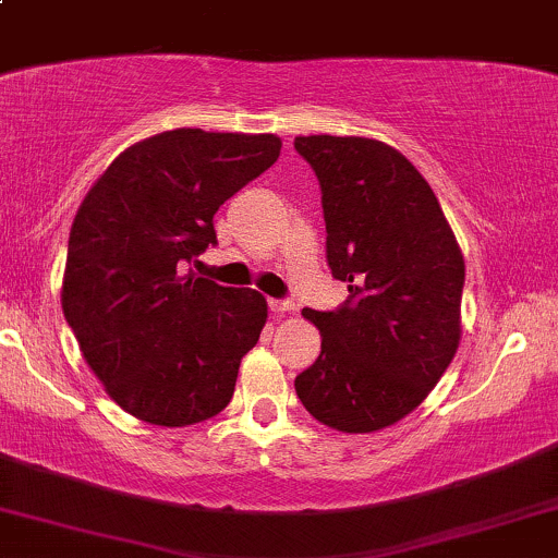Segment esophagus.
<instances>
[{
	"label": "esophagus",
	"instance_id": "1",
	"mask_svg": "<svg viewBox=\"0 0 558 558\" xmlns=\"http://www.w3.org/2000/svg\"><path fill=\"white\" fill-rule=\"evenodd\" d=\"M267 304H270V312H275V315H286V312L296 310V304L291 299H270Z\"/></svg>",
	"mask_w": 558,
	"mask_h": 558
}]
</instances>
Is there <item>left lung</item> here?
<instances>
[{
	"instance_id": "1",
	"label": "left lung",
	"mask_w": 558,
	"mask_h": 558,
	"mask_svg": "<svg viewBox=\"0 0 558 558\" xmlns=\"http://www.w3.org/2000/svg\"><path fill=\"white\" fill-rule=\"evenodd\" d=\"M323 191L325 248L349 283L338 310H304L323 351L296 377L312 417L375 433L425 401L462 336L464 257L425 178L393 146L360 136H299Z\"/></svg>"
}]
</instances>
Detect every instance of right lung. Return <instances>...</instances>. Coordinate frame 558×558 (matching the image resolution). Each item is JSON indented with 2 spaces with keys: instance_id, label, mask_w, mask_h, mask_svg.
Wrapping results in <instances>:
<instances>
[{
  "instance_id": "add662e5",
  "label": "right lung",
  "mask_w": 558,
  "mask_h": 558,
  "mask_svg": "<svg viewBox=\"0 0 558 558\" xmlns=\"http://www.w3.org/2000/svg\"><path fill=\"white\" fill-rule=\"evenodd\" d=\"M280 157L272 133L178 128L128 146L70 228L62 312L120 409L165 427L220 414L267 301L183 272L217 243L213 217Z\"/></svg>"
}]
</instances>
